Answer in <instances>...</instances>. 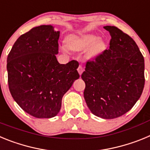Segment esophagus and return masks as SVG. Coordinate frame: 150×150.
<instances>
[{
  "label": "esophagus",
  "mask_w": 150,
  "mask_h": 150,
  "mask_svg": "<svg viewBox=\"0 0 150 150\" xmlns=\"http://www.w3.org/2000/svg\"><path fill=\"white\" fill-rule=\"evenodd\" d=\"M77 71H78V72H79V75H81V74H83V71H84V69H83V66L79 65V67H78V68H77Z\"/></svg>",
  "instance_id": "esophagus-1"
}]
</instances>
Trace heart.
I'll return each instance as SVG.
<instances>
[{
    "label": "heart",
    "mask_w": 150,
    "mask_h": 150,
    "mask_svg": "<svg viewBox=\"0 0 150 150\" xmlns=\"http://www.w3.org/2000/svg\"><path fill=\"white\" fill-rule=\"evenodd\" d=\"M98 40V37L93 34H84L81 36L71 35L66 38V43L68 48L71 50L79 51V50H86L89 47L90 55H95L101 52L104 48V45ZM64 50H66L65 46L62 47Z\"/></svg>",
    "instance_id": "obj_1"
}]
</instances>
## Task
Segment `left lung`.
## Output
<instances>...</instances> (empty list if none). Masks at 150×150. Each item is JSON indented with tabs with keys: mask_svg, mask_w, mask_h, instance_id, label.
<instances>
[{
	"mask_svg": "<svg viewBox=\"0 0 150 150\" xmlns=\"http://www.w3.org/2000/svg\"><path fill=\"white\" fill-rule=\"evenodd\" d=\"M110 48L88 61L82 79L84 98L91 112L103 119L120 117L132 109L144 90V59L130 36L115 26Z\"/></svg>",
	"mask_w": 150,
	"mask_h": 150,
	"instance_id": "1",
	"label": "left lung"
}]
</instances>
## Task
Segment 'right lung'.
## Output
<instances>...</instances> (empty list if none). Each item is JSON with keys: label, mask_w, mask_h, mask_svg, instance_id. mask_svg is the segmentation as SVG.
Returning <instances> with one entry per match:
<instances>
[{"label": "right lung", "mask_w": 150, "mask_h": 150, "mask_svg": "<svg viewBox=\"0 0 150 150\" xmlns=\"http://www.w3.org/2000/svg\"><path fill=\"white\" fill-rule=\"evenodd\" d=\"M60 32L52 25L33 28L21 35L7 56L8 85L19 107L36 118H52L59 112L62 97L79 79L78 62L61 64Z\"/></svg>", "instance_id": "1"}]
</instances>
